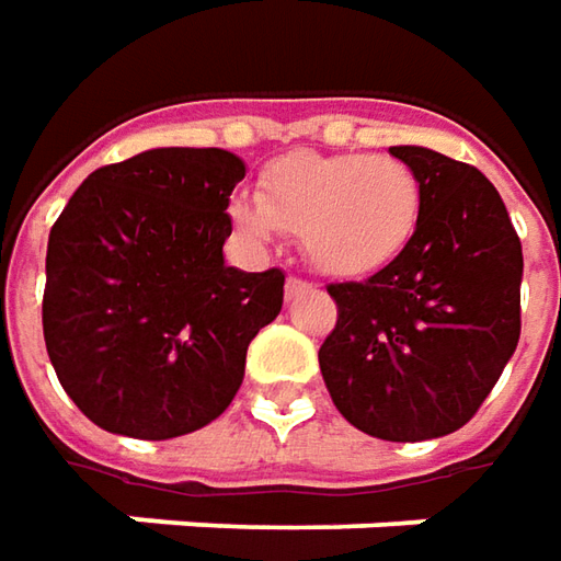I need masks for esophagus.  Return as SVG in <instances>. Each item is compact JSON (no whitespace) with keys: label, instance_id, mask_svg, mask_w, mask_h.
I'll return each mask as SVG.
<instances>
[{"label":"esophagus","instance_id":"obj_1","mask_svg":"<svg viewBox=\"0 0 561 561\" xmlns=\"http://www.w3.org/2000/svg\"><path fill=\"white\" fill-rule=\"evenodd\" d=\"M307 288H313V285H310V282H307V279H298V276H288V279H285V298L295 300V298H298V295H304Z\"/></svg>","mask_w":561,"mask_h":561}]
</instances>
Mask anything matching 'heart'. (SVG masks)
<instances>
[{
  "label": "heart",
  "instance_id": "obj_1",
  "mask_svg": "<svg viewBox=\"0 0 561 561\" xmlns=\"http://www.w3.org/2000/svg\"><path fill=\"white\" fill-rule=\"evenodd\" d=\"M422 198L419 173L400 158L298 151L266 167L261 195L232 198L229 214L248 239L291 232L319 273L359 279L413 242Z\"/></svg>",
  "mask_w": 561,
  "mask_h": 561
}]
</instances>
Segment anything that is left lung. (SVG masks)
I'll use <instances>...</instances> for the list:
<instances>
[{"instance_id": "8db88e82", "label": "left lung", "mask_w": 561, "mask_h": 561, "mask_svg": "<svg viewBox=\"0 0 561 561\" xmlns=\"http://www.w3.org/2000/svg\"><path fill=\"white\" fill-rule=\"evenodd\" d=\"M391 154L422 180V220L376 276L329 285L339 322L319 369L354 428L407 444L462 428L515 354L522 242L478 167L419 146Z\"/></svg>"}]
</instances>
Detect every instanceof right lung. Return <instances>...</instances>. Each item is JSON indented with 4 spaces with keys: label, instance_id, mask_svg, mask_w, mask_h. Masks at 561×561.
Returning a JSON list of instances; mask_svg holds the SVG:
<instances>
[{
    "label": "right lung",
    "instance_id": "right-lung-1",
    "mask_svg": "<svg viewBox=\"0 0 561 561\" xmlns=\"http://www.w3.org/2000/svg\"><path fill=\"white\" fill-rule=\"evenodd\" d=\"M242 158L151 148L99 167L55 220L43 335L61 388L99 428L198 432L232 403L248 344L279 317L282 270L222 261Z\"/></svg>",
    "mask_w": 561,
    "mask_h": 561
}]
</instances>
